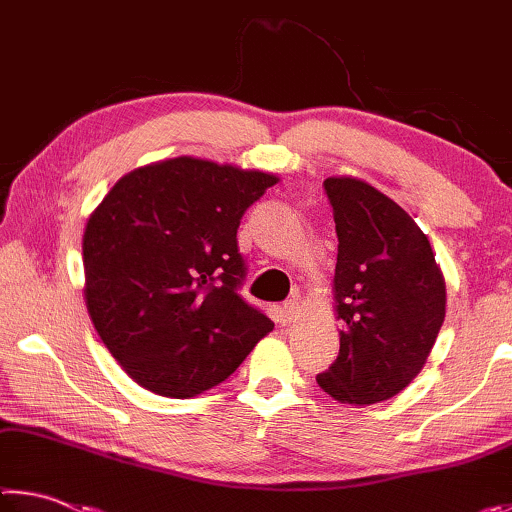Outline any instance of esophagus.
<instances>
[{
	"instance_id": "obj_1",
	"label": "esophagus",
	"mask_w": 512,
	"mask_h": 512,
	"mask_svg": "<svg viewBox=\"0 0 512 512\" xmlns=\"http://www.w3.org/2000/svg\"><path fill=\"white\" fill-rule=\"evenodd\" d=\"M298 311H300L298 302L296 300H287L280 309H277V323H280V325H291L293 320L298 318Z\"/></svg>"
}]
</instances>
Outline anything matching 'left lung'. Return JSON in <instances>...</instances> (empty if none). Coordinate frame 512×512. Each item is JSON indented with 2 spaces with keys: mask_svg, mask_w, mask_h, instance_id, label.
Instances as JSON below:
<instances>
[{
  "mask_svg": "<svg viewBox=\"0 0 512 512\" xmlns=\"http://www.w3.org/2000/svg\"><path fill=\"white\" fill-rule=\"evenodd\" d=\"M339 237L334 271L339 357L316 375L343 404H375L411 384L445 320V280L409 214L357 178H327Z\"/></svg>",
  "mask_w": 512,
  "mask_h": 512,
  "instance_id": "8db88e82",
  "label": "left lung"
}]
</instances>
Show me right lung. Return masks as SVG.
Returning a JSON list of instances; mask_svg holds the SVG:
<instances>
[{"label": "right lung", "mask_w": 512, "mask_h": 512, "mask_svg": "<svg viewBox=\"0 0 512 512\" xmlns=\"http://www.w3.org/2000/svg\"><path fill=\"white\" fill-rule=\"evenodd\" d=\"M277 178L173 158L119 178L83 235L85 305L128 377L164 397L228 379L273 320L239 296L241 216Z\"/></svg>", "instance_id": "1"}]
</instances>
